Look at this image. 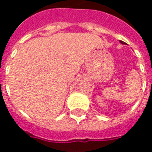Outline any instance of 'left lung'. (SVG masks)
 I'll list each match as a JSON object with an SVG mask.
<instances>
[{
  "mask_svg": "<svg viewBox=\"0 0 152 152\" xmlns=\"http://www.w3.org/2000/svg\"><path fill=\"white\" fill-rule=\"evenodd\" d=\"M121 44H125V43H124V41H121Z\"/></svg>",
  "mask_w": 152,
  "mask_h": 152,
  "instance_id": "obj_1",
  "label": "left lung"
}]
</instances>
